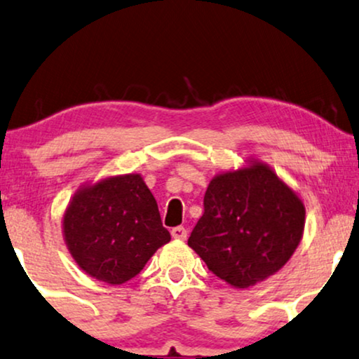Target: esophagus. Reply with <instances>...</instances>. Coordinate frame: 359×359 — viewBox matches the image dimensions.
I'll return each instance as SVG.
<instances>
[{
  "mask_svg": "<svg viewBox=\"0 0 359 359\" xmlns=\"http://www.w3.org/2000/svg\"><path fill=\"white\" fill-rule=\"evenodd\" d=\"M171 236L175 238V240H187V236H188L187 228H183V226L172 228L171 229Z\"/></svg>",
  "mask_w": 359,
  "mask_h": 359,
  "instance_id": "obj_1",
  "label": "esophagus"
}]
</instances>
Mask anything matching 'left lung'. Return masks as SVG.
Segmentation results:
<instances>
[{"mask_svg": "<svg viewBox=\"0 0 359 359\" xmlns=\"http://www.w3.org/2000/svg\"><path fill=\"white\" fill-rule=\"evenodd\" d=\"M188 245L208 269L248 287L281 269L302 241L304 205L263 163L215 176Z\"/></svg>", "mask_w": 359, "mask_h": 359, "instance_id": "1", "label": "left lung"}]
</instances>
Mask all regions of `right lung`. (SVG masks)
Masks as SVG:
<instances>
[{"instance_id":"right-lung-1","label":"right lung","mask_w":359,"mask_h":359,"mask_svg":"<svg viewBox=\"0 0 359 359\" xmlns=\"http://www.w3.org/2000/svg\"><path fill=\"white\" fill-rule=\"evenodd\" d=\"M63 234L78 266L108 285L130 281L171 240L156 200L135 172L79 189L65 211Z\"/></svg>"}]
</instances>
